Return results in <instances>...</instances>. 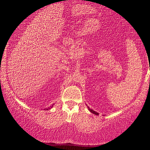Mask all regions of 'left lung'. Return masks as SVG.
I'll use <instances>...</instances> for the list:
<instances>
[{
    "label": "left lung",
    "instance_id": "1",
    "mask_svg": "<svg viewBox=\"0 0 150 150\" xmlns=\"http://www.w3.org/2000/svg\"><path fill=\"white\" fill-rule=\"evenodd\" d=\"M87 108L88 109V110H89L91 113H93V114H94V115H98V113L96 112H95V110H93V109H91L89 107H88V106H87Z\"/></svg>",
    "mask_w": 150,
    "mask_h": 150
}]
</instances>
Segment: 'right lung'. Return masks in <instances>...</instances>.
<instances>
[{"instance_id": "right-lung-1", "label": "right lung", "mask_w": 150, "mask_h": 150, "mask_svg": "<svg viewBox=\"0 0 150 150\" xmlns=\"http://www.w3.org/2000/svg\"><path fill=\"white\" fill-rule=\"evenodd\" d=\"M53 107V105L52 106H50V107H48L47 108H45L44 109V110H50V109H51V108H52Z\"/></svg>"}]
</instances>
